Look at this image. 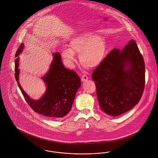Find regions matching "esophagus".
Listing matches in <instances>:
<instances>
[{
    "mask_svg": "<svg viewBox=\"0 0 158 158\" xmlns=\"http://www.w3.org/2000/svg\"><path fill=\"white\" fill-rule=\"evenodd\" d=\"M88 77L87 76L83 75L82 77H81V80H82V82L86 81H88Z\"/></svg>",
    "mask_w": 158,
    "mask_h": 158,
    "instance_id": "esophagus-1",
    "label": "esophagus"
}]
</instances>
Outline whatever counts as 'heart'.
I'll return each mask as SVG.
<instances>
[{
  "label": "heart",
  "instance_id": "1",
  "mask_svg": "<svg viewBox=\"0 0 158 158\" xmlns=\"http://www.w3.org/2000/svg\"><path fill=\"white\" fill-rule=\"evenodd\" d=\"M69 48L62 51V56L67 61H75V54H79V60L83 66L97 68L105 56L106 44L104 38L94 34L84 32L73 38L69 43Z\"/></svg>",
  "mask_w": 158,
  "mask_h": 158
}]
</instances>
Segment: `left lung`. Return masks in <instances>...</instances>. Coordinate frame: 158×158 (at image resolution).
Returning <instances> with one entry per match:
<instances>
[{
    "label": "left lung",
    "mask_w": 158,
    "mask_h": 158,
    "mask_svg": "<svg viewBox=\"0 0 158 158\" xmlns=\"http://www.w3.org/2000/svg\"><path fill=\"white\" fill-rule=\"evenodd\" d=\"M92 78L100 107L107 114L118 116L137 105L144 89L145 66L135 41L130 40L122 50H112Z\"/></svg>",
    "instance_id": "obj_1"
}]
</instances>
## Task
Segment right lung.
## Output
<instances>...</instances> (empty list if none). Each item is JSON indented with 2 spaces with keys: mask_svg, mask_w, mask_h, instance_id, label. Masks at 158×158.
<instances>
[{
  "mask_svg": "<svg viewBox=\"0 0 158 158\" xmlns=\"http://www.w3.org/2000/svg\"><path fill=\"white\" fill-rule=\"evenodd\" d=\"M23 44L18 48L15 57L23 52ZM53 60L48 72L43 79L47 90L39 100H33L24 92L19 82V57L15 60V79L28 104L35 113L50 118L63 117L71 110L76 93L81 86V79L75 71L64 68L61 55L53 54Z\"/></svg>",
  "mask_w": 158,
  "mask_h": 158,
  "instance_id": "1",
  "label": "right lung"
}]
</instances>
